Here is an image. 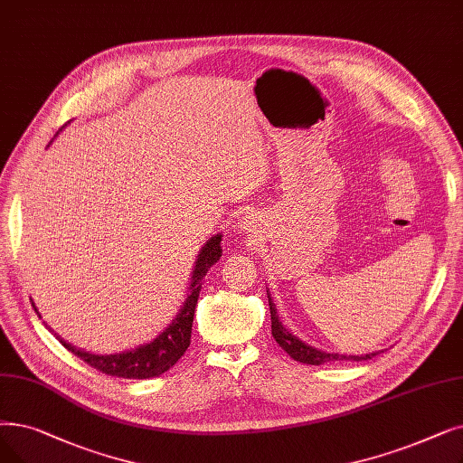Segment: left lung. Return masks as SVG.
I'll list each match as a JSON object with an SVG mask.
<instances>
[{
	"instance_id": "obj_1",
	"label": "left lung",
	"mask_w": 463,
	"mask_h": 463,
	"mask_svg": "<svg viewBox=\"0 0 463 463\" xmlns=\"http://www.w3.org/2000/svg\"><path fill=\"white\" fill-rule=\"evenodd\" d=\"M269 295V307H270V319H272V336L276 343L281 346V350H286L295 361H300V364L307 365H321V364H329V361H364V359H373L376 355V352L373 354H365V355H343V354H329V352H321L314 346H308L303 340L297 338L295 335H291L281 321L278 319L276 314V305L272 303V297L267 289Z\"/></svg>"
}]
</instances>
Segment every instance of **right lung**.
I'll return each instance as SVG.
<instances>
[{
    "label": "right lung",
    "instance_id": "right-lung-1",
    "mask_svg": "<svg viewBox=\"0 0 463 463\" xmlns=\"http://www.w3.org/2000/svg\"><path fill=\"white\" fill-rule=\"evenodd\" d=\"M221 253H223V250H221V234H215L203 246V250H200L194 260L189 295L185 298L182 310H179L177 316L172 319V324L155 340H151V343L128 352L98 355V354L79 350L60 336L56 338L60 340V345L68 348L73 355L81 357L87 365L94 367L99 373L120 376V378H153L166 373L170 367L177 364V359L185 354V350L191 345V327H193V317H194L200 288H203V281L208 270L212 269V265L217 263ZM32 307L35 308L33 303ZM35 314L39 316L37 308H35Z\"/></svg>",
    "mask_w": 463,
    "mask_h": 463
}]
</instances>
